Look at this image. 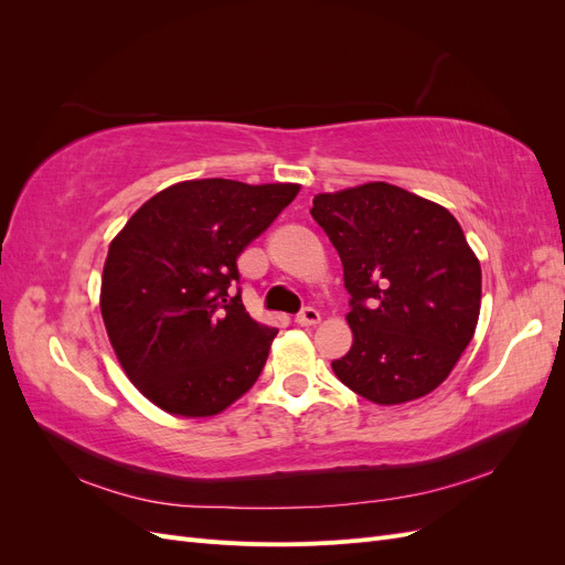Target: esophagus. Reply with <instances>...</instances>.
<instances>
[{
  "mask_svg": "<svg viewBox=\"0 0 565 565\" xmlns=\"http://www.w3.org/2000/svg\"><path fill=\"white\" fill-rule=\"evenodd\" d=\"M318 322H320V313L311 309V306L297 316V324H301V328H311V324H318Z\"/></svg>",
  "mask_w": 565,
  "mask_h": 565,
  "instance_id": "obj_1",
  "label": "esophagus"
}]
</instances>
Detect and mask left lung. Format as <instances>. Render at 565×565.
Masks as SVG:
<instances>
[{
  "label": "left lung",
  "mask_w": 565,
  "mask_h": 565,
  "mask_svg": "<svg viewBox=\"0 0 565 565\" xmlns=\"http://www.w3.org/2000/svg\"><path fill=\"white\" fill-rule=\"evenodd\" d=\"M344 266L351 351L339 382L377 405L417 401L448 380L481 313V264L440 204L384 181L313 198Z\"/></svg>",
  "instance_id": "left-lung-1"
}]
</instances>
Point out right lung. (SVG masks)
<instances>
[{
    "instance_id": "add662e5",
    "label": "right lung",
    "mask_w": 565,
    "mask_h": 565,
    "mask_svg": "<svg viewBox=\"0 0 565 565\" xmlns=\"http://www.w3.org/2000/svg\"><path fill=\"white\" fill-rule=\"evenodd\" d=\"M299 183L179 181L152 195L108 247L100 316L129 382L169 415L214 417L254 386L278 330L233 295L237 256Z\"/></svg>"
}]
</instances>
